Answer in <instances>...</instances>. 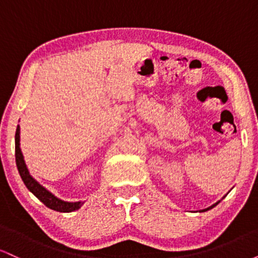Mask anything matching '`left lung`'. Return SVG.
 <instances>
[{"label":"left lung","mask_w":258,"mask_h":258,"mask_svg":"<svg viewBox=\"0 0 258 258\" xmlns=\"http://www.w3.org/2000/svg\"><path fill=\"white\" fill-rule=\"evenodd\" d=\"M218 203H220V201H218ZM218 203H216V204H214V205H212V206H210V207H207V209H205V210H201V211H200V212H205V211H207V210L212 209V207H215L216 205H217V204H218Z\"/></svg>","instance_id":"left-lung-1"}]
</instances>
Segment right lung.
<instances>
[{
  "label": "right lung",
  "mask_w": 258,
  "mask_h": 258,
  "mask_svg": "<svg viewBox=\"0 0 258 258\" xmlns=\"http://www.w3.org/2000/svg\"><path fill=\"white\" fill-rule=\"evenodd\" d=\"M20 128L19 126L17 127L16 131V162L18 171H19L20 177H22L23 182L26 185V188L31 191L35 197L37 198L38 200L42 201V203L49 209L54 210V211L58 212H73L75 210H79L80 207L82 206L81 201H78V203H68V201H63L58 199L57 197H54L51 191L47 190L44 186H42L40 183L37 182L36 179H34L31 177V174L29 173L28 167H26L24 156H23L22 150H20Z\"/></svg>",
  "instance_id": "1"
}]
</instances>
